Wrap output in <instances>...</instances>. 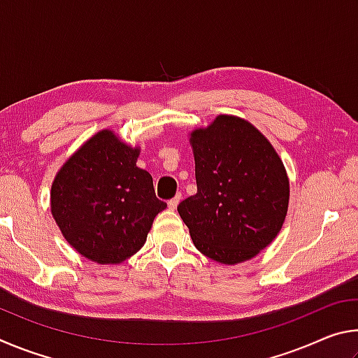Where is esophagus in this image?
Here are the masks:
<instances>
[{
    "label": "esophagus",
    "mask_w": 358,
    "mask_h": 358,
    "mask_svg": "<svg viewBox=\"0 0 358 358\" xmlns=\"http://www.w3.org/2000/svg\"><path fill=\"white\" fill-rule=\"evenodd\" d=\"M180 201H181V194H177V196H175L173 199H171V201L167 202L169 208H171V210H175V208H177V205L180 203Z\"/></svg>",
    "instance_id": "esophagus-1"
}]
</instances>
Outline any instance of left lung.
I'll list each match as a JSON object with an SVG mask.
<instances>
[{
  "mask_svg": "<svg viewBox=\"0 0 358 358\" xmlns=\"http://www.w3.org/2000/svg\"><path fill=\"white\" fill-rule=\"evenodd\" d=\"M197 192L178 205L203 256L234 265L256 256L280 232L289 180L271 143L251 123L220 115L191 134Z\"/></svg>",
  "mask_w": 358,
  "mask_h": 358,
  "instance_id": "left-lung-1",
  "label": "left lung"
}]
</instances>
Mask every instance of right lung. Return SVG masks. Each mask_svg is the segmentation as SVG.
Segmentation results:
<instances>
[{"instance_id": "add662e5", "label": "right lung", "mask_w": 358, "mask_h": 358, "mask_svg": "<svg viewBox=\"0 0 358 358\" xmlns=\"http://www.w3.org/2000/svg\"><path fill=\"white\" fill-rule=\"evenodd\" d=\"M138 148L101 131L58 172L52 215L64 238L93 262L120 264L141 250L155 216L167 207L153 178L136 166Z\"/></svg>"}]
</instances>
